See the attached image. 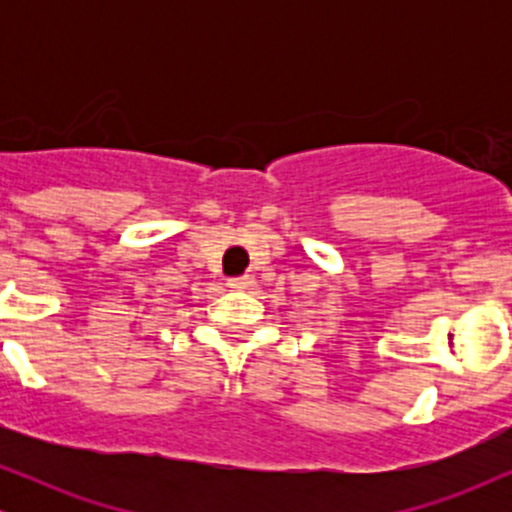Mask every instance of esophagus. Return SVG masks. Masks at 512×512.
<instances>
[{
	"label": "esophagus",
	"instance_id": "34e87169",
	"mask_svg": "<svg viewBox=\"0 0 512 512\" xmlns=\"http://www.w3.org/2000/svg\"><path fill=\"white\" fill-rule=\"evenodd\" d=\"M250 286L248 276H236V279H228V289L233 291H245Z\"/></svg>",
	"mask_w": 512,
	"mask_h": 512
}]
</instances>
